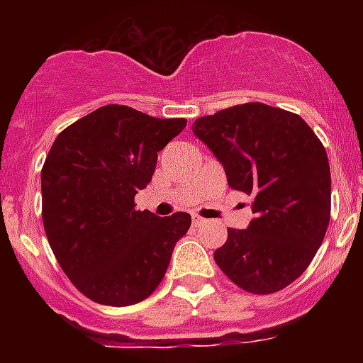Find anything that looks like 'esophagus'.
<instances>
[{
	"mask_svg": "<svg viewBox=\"0 0 363 363\" xmlns=\"http://www.w3.org/2000/svg\"><path fill=\"white\" fill-rule=\"evenodd\" d=\"M203 218H200V216H192V225L194 227H200L201 223H203Z\"/></svg>",
	"mask_w": 363,
	"mask_h": 363,
	"instance_id": "34e87169",
	"label": "esophagus"
}]
</instances>
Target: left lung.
<instances>
[{"instance_id": "obj_1", "label": "left lung", "mask_w": 363, "mask_h": 363, "mask_svg": "<svg viewBox=\"0 0 363 363\" xmlns=\"http://www.w3.org/2000/svg\"><path fill=\"white\" fill-rule=\"evenodd\" d=\"M192 133L223 165L227 184L252 196L255 218L214 262L247 293L293 284L322 245L331 218V169L316 134L298 114L243 104L198 118Z\"/></svg>"}]
</instances>
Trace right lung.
Segmentation results:
<instances>
[{"instance_id":"add662e5","label":"right lung","mask_w":363,"mask_h":363,"mask_svg":"<svg viewBox=\"0 0 363 363\" xmlns=\"http://www.w3.org/2000/svg\"><path fill=\"white\" fill-rule=\"evenodd\" d=\"M184 118L105 105L67 127L41 169L43 225L69 280L86 298L133 306L154 293L191 214L160 218L134 196L152 179L158 152Z\"/></svg>"}]
</instances>
